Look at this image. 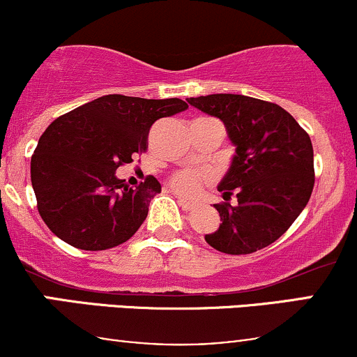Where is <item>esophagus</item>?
<instances>
[{
    "label": "esophagus",
    "mask_w": 357,
    "mask_h": 357,
    "mask_svg": "<svg viewBox=\"0 0 357 357\" xmlns=\"http://www.w3.org/2000/svg\"><path fill=\"white\" fill-rule=\"evenodd\" d=\"M178 203H179V206H181L183 210H186V211H190L192 208V203L188 202L186 198H181V196H178Z\"/></svg>",
    "instance_id": "esophagus-1"
}]
</instances>
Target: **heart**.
<instances>
[{"label":"heart","instance_id":"obj_1","mask_svg":"<svg viewBox=\"0 0 357 357\" xmlns=\"http://www.w3.org/2000/svg\"><path fill=\"white\" fill-rule=\"evenodd\" d=\"M169 183L171 186H173L178 192H181V195L192 196L199 191L202 179H199L198 174L192 173V171L184 169V171H179V173H176L173 178H171Z\"/></svg>","mask_w":357,"mask_h":357}]
</instances>
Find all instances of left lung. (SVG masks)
<instances>
[{"instance_id":"1","label":"left lung","mask_w":357,"mask_h":357,"mask_svg":"<svg viewBox=\"0 0 357 357\" xmlns=\"http://www.w3.org/2000/svg\"><path fill=\"white\" fill-rule=\"evenodd\" d=\"M188 104L218 117L236 147L218 184L220 228L204 235L218 252L247 255L268 247L297 220L314 190L309 134L273 102L236 93L191 97ZM234 203H231V199Z\"/></svg>"}]
</instances>
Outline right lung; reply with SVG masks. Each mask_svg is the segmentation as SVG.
<instances>
[{
	"label": "right lung",
	"mask_w": 357,
	"mask_h": 357,
	"mask_svg": "<svg viewBox=\"0 0 357 357\" xmlns=\"http://www.w3.org/2000/svg\"><path fill=\"white\" fill-rule=\"evenodd\" d=\"M186 109L181 99L112 93L55 119L31 155V184L47 227L65 243L90 252L129 240L161 184L147 176L132 190L116 178V169L144 153L158 119Z\"/></svg>",
	"instance_id": "1"
}]
</instances>
